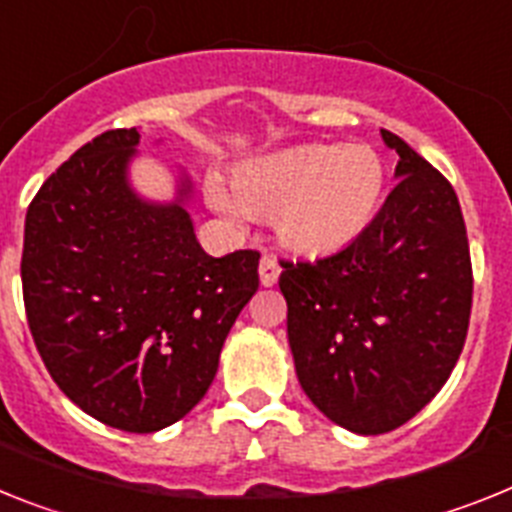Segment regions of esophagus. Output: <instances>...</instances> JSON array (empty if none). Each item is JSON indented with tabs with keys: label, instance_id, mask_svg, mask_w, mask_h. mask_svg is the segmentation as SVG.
Segmentation results:
<instances>
[{
	"label": "esophagus",
	"instance_id": "1",
	"mask_svg": "<svg viewBox=\"0 0 512 512\" xmlns=\"http://www.w3.org/2000/svg\"><path fill=\"white\" fill-rule=\"evenodd\" d=\"M259 279L264 287H274L279 279V264L274 256H264L259 264Z\"/></svg>",
	"mask_w": 512,
	"mask_h": 512
}]
</instances>
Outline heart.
<instances>
[{
    "mask_svg": "<svg viewBox=\"0 0 512 512\" xmlns=\"http://www.w3.org/2000/svg\"><path fill=\"white\" fill-rule=\"evenodd\" d=\"M386 189L381 155L368 144H300L246 160L233 186L209 173L204 194L235 222L272 217L282 246L300 256H329L355 243L373 222Z\"/></svg>",
    "mask_w": 512,
    "mask_h": 512,
    "instance_id": "obj_1",
    "label": "heart"
}]
</instances>
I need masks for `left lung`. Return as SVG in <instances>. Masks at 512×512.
<instances>
[{"instance_id":"8db88e82","label":"left lung","mask_w":512,"mask_h":512,"mask_svg":"<svg viewBox=\"0 0 512 512\" xmlns=\"http://www.w3.org/2000/svg\"><path fill=\"white\" fill-rule=\"evenodd\" d=\"M396 189L365 233L285 261L287 339L305 396L334 425L381 435L425 409L464 349L471 259L453 186L391 131Z\"/></svg>"}]
</instances>
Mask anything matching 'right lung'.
Returning a JSON list of instances; mask_svg holds the SVG:
<instances>
[{
  "label": "right lung",
  "mask_w": 512,
  "mask_h": 512,
  "mask_svg": "<svg viewBox=\"0 0 512 512\" xmlns=\"http://www.w3.org/2000/svg\"><path fill=\"white\" fill-rule=\"evenodd\" d=\"M142 131L87 142L25 214L23 298L56 386L98 422L157 432L204 399L235 318L259 290V253L199 246L194 183L155 202L131 183Z\"/></svg>",
  "instance_id": "right-lung-1"
}]
</instances>
